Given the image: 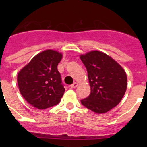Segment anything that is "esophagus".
<instances>
[{"label":"esophagus","mask_w":147,"mask_h":147,"mask_svg":"<svg viewBox=\"0 0 147 147\" xmlns=\"http://www.w3.org/2000/svg\"><path fill=\"white\" fill-rule=\"evenodd\" d=\"M77 86H78V83L77 82H74V84H72V85H71V88H76Z\"/></svg>","instance_id":"1"}]
</instances>
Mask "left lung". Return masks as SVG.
<instances>
[{
  "label": "left lung",
  "mask_w": 147,
  "mask_h": 147,
  "mask_svg": "<svg viewBox=\"0 0 147 147\" xmlns=\"http://www.w3.org/2000/svg\"><path fill=\"white\" fill-rule=\"evenodd\" d=\"M88 71L91 92L81 103L98 114L105 113L117 106L127 87L125 71L115 59L100 51L81 54Z\"/></svg>",
  "instance_id": "left-lung-1"
}]
</instances>
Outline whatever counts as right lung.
I'll return each mask as SVG.
<instances>
[{"label": "right lung", "mask_w": 147, "mask_h": 147, "mask_svg": "<svg viewBox=\"0 0 147 147\" xmlns=\"http://www.w3.org/2000/svg\"><path fill=\"white\" fill-rule=\"evenodd\" d=\"M62 58V53L47 49L34 56L18 73L19 90L33 107L43 110L61 101L65 88L57 65Z\"/></svg>", "instance_id": "right-lung-1"}]
</instances>
